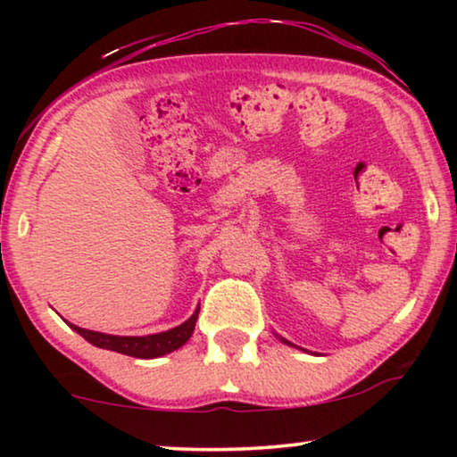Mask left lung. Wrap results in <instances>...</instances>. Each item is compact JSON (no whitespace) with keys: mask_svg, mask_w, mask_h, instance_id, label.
<instances>
[{"mask_svg":"<svg viewBox=\"0 0 457 457\" xmlns=\"http://www.w3.org/2000/svg\"><path fill=\"white\" fill-rule=\"evenodd\" d=\"M277 337H278V335H277ZM278 339H280V341H283V343H285V345H291V347H297V345H293V343H291V341H287V339H283V337H278Z\"/></svg>","mask_w":457,"mask_h":457,"instance_id":"8db88e82","label":"left lung"}]
</instances>
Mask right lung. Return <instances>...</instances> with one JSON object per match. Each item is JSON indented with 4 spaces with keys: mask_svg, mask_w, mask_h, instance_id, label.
<instances>
[{
    "mask_svg": "<svg viewBox=\"0 0 457 457\" xmlns=\"http://www.w3.org/2000/svg\"><path fill=\"white\" fill-rule=\"evenodd\" d=\"M197 314H199V305L193 312L189 320H185L179 327H174L170 330H164V333H155V335H143V337H120V335H105V333H97V330H89V328H80L77 324H71L72 330H77L80 337H85L91 345L102 347V349H110V352H118L124 355H133V358H141V360H152V358H160V355H166L174 352V349L183 347L187 341L191 339L193 330H195V322H197Z\"/></svg>",
    "mask_w": 457,
    "mask_h": 457,
    "instance_id": "right-lung-1",
    "label": "right lung"
}]
</instances>
